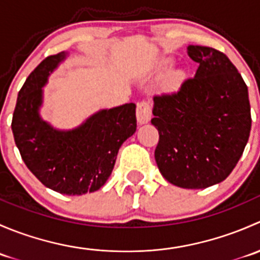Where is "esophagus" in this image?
Segmentation results:
<instances>
[{"instance_id": "1", "label": "esophagus", "mask_w": 260, "mask_h": 260, "mask_svg": "<svg viewBox=\"0 0 260 260\" xmlns=\"http://www.w3.org/2000/svg\"><path fill=\"white\" fill-rule=\"evenodd\" d=\"M152 107L148 102L143 101L137 104V120L140 124H146L151 120Z\"/></svg>"}]
</instances>
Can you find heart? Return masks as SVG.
Here are the masks:
<instances>
[{"mask_svg":"<svg viewBox=\"0 0 260 260\" xmlns=\"http://www.w3.org/2000/svg\"><path fill=\"white\" fill-rule=\"evenodd\" d=\"M172 64H174V60L171 57H165V59H162L158 62V70L159 72H165L169 68H171ZM186 81H187V73L185 70L172 69L165 77L164 86L165 89H167L170 91H177L185 85Z\"/></svg>","mask_w":260,"mask_h":260,"instance_id":"b5f03b06","label":"heart"}]
</instances>
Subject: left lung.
<instances>
[{
	"label": "left lung",
	"mask_w": 260,
	"mask_h": 260,
	"mask_svg": "<svg viewBox=\"0 0 260 260\" xmlns=\"http://www.w3.org/2000/svg\"><path fill=\"white\" fill-rule=\"evenodd\" d=\"M199 68L180 90L153 96L151 123L159 135L154 159L170 183L206 188L232 174L251 128L248 86L228 56L187 46Z\"/></svg>",
	"instance_id": "left-lung-1"
}]
</instances>
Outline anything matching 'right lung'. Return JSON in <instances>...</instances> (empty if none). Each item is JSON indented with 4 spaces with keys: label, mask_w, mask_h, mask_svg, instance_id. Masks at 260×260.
I'll list each match as a JSON object with an SVG mask.
<instances>
[{
    "label": "right lung",
    "mask_w": 260,
    "mask_h": 260,
    "mask_svg": "<svg viewBox=\"0 0 260 260\" xmlns=\"http://www.w3.org/2000/svg\"><path fill=\"white\" fill-rule=\"evenodd\" d=\"M65 51L51 55L28 75L18 91L12 117L15 143L27 169L41 183L65 195L99 190L111 176L118 151L137 128L136 104L101 109L73 129L44 120V86Z\"/></svg>",
    "instance_id": "add662e5"
}]
</instances>
